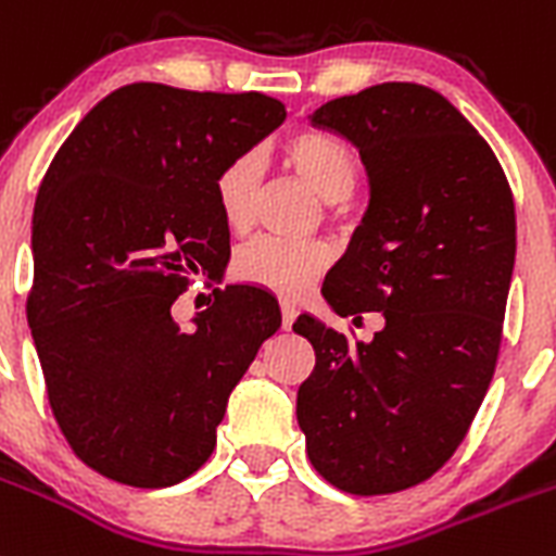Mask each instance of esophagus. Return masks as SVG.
<instances>
[{"instance_id":"1","label":"esophagus","mask_w":556,"mask_h":556,"mask_svg":"<svg viewBox=\"0 0 556 556\" xmlns=\"http://www.w3.org/2000/svg\"><path fill=\"white\" fill-rule=\"evenodd\" d=\"M293 321H296V307L291 302H282V330H291Z\"/></svg>"}]
</instances>
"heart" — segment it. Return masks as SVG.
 <instances>
[{
	"label": "heart",
	"mask_w": 556,
	"mask_h": 556,
	"mask_svg": "<svg viewBox=\"0 0 556 556\" xmlns=\"http://www.w3.org/2000/svg\"><path fill=\"white\" fill-rule=\"evenodd\" d=\"M288 159L321 201L341 204L355 187V156L341 139L302 131L288 142ZM263 164L257 153H240L215 178V204L231 231L249 229L257 206ZM327 251L307 240L257 238L235 254V277L282 296H302L325 271Z\"/></svg>",
	"instance_id": "1"
}]
</instances>
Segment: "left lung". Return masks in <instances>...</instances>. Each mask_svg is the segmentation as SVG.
Masks as SVG:
<instances>
[{
	"label": "left lung",
	"mask_w": 556,
	"mask_h": 556,
	"mask_svg": "<svg viewBox=\"0 0 556 556\" xmlns=\"http://www.w3.org/2000/svg\"><path fill=\"white\" fill-rule=\"evenodd\" d=\"M311 123L355 144L369 178L321 296L338 316L383 313V330L346 341L311 313L296 318L316 350L296 419L330 484L386 495L431 479L484 400L515 268V201L490 144L428 86H369Z\"/></svg>",
	"instance_id": "1"
}]
</instances>
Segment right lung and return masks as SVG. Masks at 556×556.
I'll return each mask as SVG.
<instances>
[{
    "label": "right lung",
    "instance_id": "right-lung-1",
    "mask_svg": "<svg viewBox=\"0 0 556 556\" xmlns=\"http://www.w3.org/2000/svg\"><path fill=\"white\" fill-rule=\"evenodd\" d=\"M282 123L285 105L260 91L123 86L38 187L27 325L66 442L105 479L156 490L192 476L282 325L277 299L249 285L215 288L187 330L170 313L192 277H224L220 167Z\"/></svg>",
    "mask_w": 556,
    "mask_h": 556
}]
</instances>
